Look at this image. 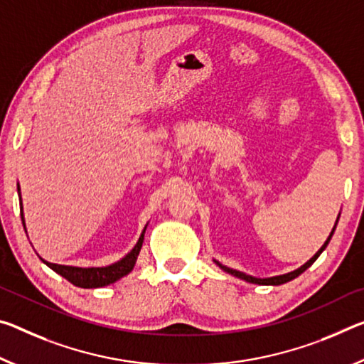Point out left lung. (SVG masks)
<instances>
[{
    "label": "left lung",
    "instance_id": "obj_1",
    "mask_svg": "<svg viewBox=\"0 0 364 364\" xmlns=\"http://www.w3.org/2000/svg\"><path fill=\"white\" fill-rule=\"evenodd\" d=\"M338 218H340V213H338V217H337V220H336V225H333L331 235H328V238L326 240V243L321 246V250L317 251L316 255H314L313 257H311L308 262H304V264L301 265V267H298L296 270H291V272H288V274H282V275H275V277H267V279H259V277H252V275H247V274H245V272H240V270L230 269V267H227V265H223V264H220L218 261H215V259H213V262H215V264L218 265V267H220V269L223 270V272L232 274V275H235V277H238V279H241V280L250 282V284H256V285H284V284H287V282L296 279L298 275H301V274L304 272V270H306L308 267H311V265L314 264L316 259L322 255V251H324L326 247H327L328 241H331L333 232H336V227H337V223H338Z\"/></svg>",
    "mask_w": 364,
    "mask_h": 364
}]
</instances>
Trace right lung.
<instances>
[{
	"mask_svg": "<svg viewBox=\"0 0 364 364\" xmlns=\"http://www.w3.org/2000/svg\"><path fill=\"white\" fill-rule=\"evenodd\" d=\"M17 193H19V203H21V218H22V225L26 228V222H24V212H22V198H21V188L19 183H17ZM147 225L144 227L142 233L137 240V243L134 247L124 257H121L119 261L105 265V267H74V265H63V264H53L42 259L43 264H47L51 270H55L56 274H60L61 277H65L68 282H71L73 285L80 287V288H100V287H107L109 284H114V282L119 280L121 277L128 275L132 269H134L137 256H139L141 247L144 243V233H146Z\"/></svg>",
	"mask_w": 364,
	"mask_h": 364,
	"instance_id": "right-lung-1",
	"label": "right lung"
}]
</instances>
